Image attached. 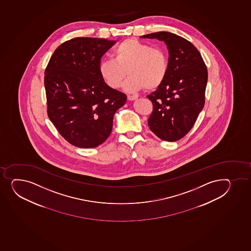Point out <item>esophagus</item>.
Segmentation results:
<instances>
[{"label": "esophagus", "instance_id": "esophagus-1", "mask_svg": "<svg viewBox=\"0 0 251 251\" xmlns=\"http://www.w3.org/2000/svg\"><path fill=\"white\" fill-rule=\"evenodd\" d=\"M127 99L129 100H135L137 99V97L136 96L128 95L127 96Z\"/></svg>", "mask_w": 251, "mask_h": 251}]
</instances>
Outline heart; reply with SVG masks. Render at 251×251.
Here are the masks:
<instances>
[{
  "label": "heart",
  "instance_id": "b5f03b06",
  "mask_svg": "<svg viewBox=\"0 0 251 251\" xmlns=\"http://www.w3.org/2000/svg\"><path fill=\"white\" fill-rule=\"evenodd\" d=\"M169 66V58L164 49L127 39L115 48L112 58L100 62L99 73L112 89L119 88L128 74L125 89L134 93L144 88L153 91L160 87L166 78Z\"/></svg>",
  "mask_w": 251,
  "mask_h": 251
}]
</instances>
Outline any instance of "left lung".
<instances>
[{"label":"left lung","mask_w":251,"mask_h":251,"mask_svg":"<svg viewBox=\"0 0 251 251\" xmlns=\"http://www.w3.org/2000/svg\"><path fill=\"white\" fill-rule=\"evenodd\" d=\"M140 38L162 40L169 50V72L163 84L147 96L153 103L149 117L151 131L161 140L177 141L190 131L204 104L207 69L198 49L170 32Z\"/></svg>","instance_id":"8db88e82"}]
</instances>
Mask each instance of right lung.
<instances>
[{
  "label": "right lung",
  "mask_w": 251,
  "mask_h": 251,
  "mask_svg": "<svg viewBox=\"0 0 251 251\" xmlns=\"http://www.w3.org/2000/svg\"><path fill=\"white\" fill-rule=\"evenodd\" d=\"M114 40L77 37L59 45L45 72L49 118L71 145L95 148L108 138L114 114L126 95L109 87L99 73L100 58Z\"/></svg>",
  "instance_id": "add662e5"
}]
</instances>
